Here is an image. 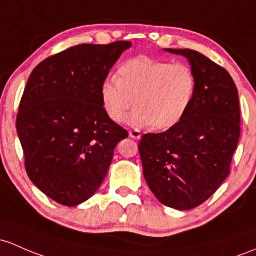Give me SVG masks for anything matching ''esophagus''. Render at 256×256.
<instances>
[{
	"label": "esophagus",
	"mask_w": 256,
	"mask_h": 256,
	"mask_svg": "<svg viewBox=\"0 0 256 256\" xmlns=\"http://www.w3.org/2000/svg\"><path fill=\"white\" fill-rule=\"evenodd\" d=\"M128 135H130L131 138H135V140H140L141 138V131L138 130H131L130 132H128Z\"/></svg>",
	"instance_id": "1"
}]
</instances>
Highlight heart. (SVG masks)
<instances>
[{
  "instance_id": "obj_1",
  "label": "heart",
  "mask_w": 256,
  "mask_h": 256,
  "mask_svg": "<svg viewBox=\"0 0 256 256\" xmlns=\"http://www.w3.org/2000/svg\"><path fill=\"white\" fill-rule=\"evenodd\" d=\"M196 90L198 78L190 64L136 56L119 64L116 78L102 83L100 99L104 112L115 122L125 119L135 103L131 125L168 130L186 116Z\"/></svg>"
}]
</instances>
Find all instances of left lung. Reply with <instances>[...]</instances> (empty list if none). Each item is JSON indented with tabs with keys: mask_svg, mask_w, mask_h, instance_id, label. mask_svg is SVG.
I'll return each mask as SVG.
<instances>
[{
	"mask_svg": "<svg viewBox=\"0 0 256 256\" xmlns=\"http://www.w3.org/2000/svg\"><path fill=\"white\" fill-rule=\"evenodd\" d=\"M166 51L189 60L198 90L186 116L138 144L144 176L160 202L186 211L208 200L230 176L240 136L238 90L223 67L198 51Z\"/></svg>",
	"mask_w": 256,
	"mask_h": 256,
	"instance_id": "8db88e82",
	"label": "left lung"
}]
</instances>
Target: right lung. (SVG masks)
Instances as JSON below:
<instances>
[{"label": "right lung", "mask_w": 256, "mask_h": 256, "mask_svg": "<svg viewBox=\"0 0 256 256\" xmlns=\"http://www.w3.org/2000/svg\"><path fill=\"white\" fill-rule=\"evenodd\" d=\"M130 42L82 44L32 72L17 115L29 179L64 206L92 198L128 131L104 112L102 83Z\"/></svg>", "instance_id": "add662e5"}]
</instances>
